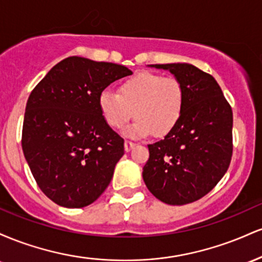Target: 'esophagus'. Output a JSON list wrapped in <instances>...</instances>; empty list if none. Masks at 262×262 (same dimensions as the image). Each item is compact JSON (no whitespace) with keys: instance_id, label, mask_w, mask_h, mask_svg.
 I'll list each match as a JSON object with an SVG mask.
<instances>
[{"instance_id":"esophagus-1","label":"esophagus","mask_w":262,"mask_h":262,"mask_svg":"<svg viewBox=\"0 0 262 262\" xmlns=\"http://www.w3.org/2000/svg\"><path fill=\"white\" fill-rule=\"evenodd\" d=\"M134 146H135V144L133 143V141H125V143H124V149H125V151H130V150L132 149H133L134 148Z\"/></svg>"}]
</instances>
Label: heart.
<instances>
[{"instance_id":"b5f03b06","label":"heart","mask_w":262,"mask_h":262,"mask_svg":"<svg viewBox=\"0 0 262 262\" xmlns=\"http://www.w3.org/2000/svg\"><path fill=\"white\" fill-rule=\"evenodd\" d=\"M98 108L111 128L119 129L134 117L125 129L128 138L154 133L164 137L176 127L183 111V89L179 80L159 74H135L119 85L118 95L104 90L98 96Z\"/></svg>"}]
</instances>
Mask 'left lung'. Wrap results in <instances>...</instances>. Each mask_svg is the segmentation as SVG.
<instances>
[{"label": "left lung", "instance_id": "left-lung-1", "mask_svg": "<svg viewBox=\"0 0 262 262\" xmlns=\"http://www.w3.org/2000/svg\"><path fill=\"white\" fill-rule=\"evenodd\" d=\"M167 70L183 89L179 123L164 139L149 144L143 167L146 187L161 202L182 206L206 196L229 167L233 112L209 74L187 62L148 65Z\"/></svg>", "mask_w": 262, "mask_h": 262}]
</instances>
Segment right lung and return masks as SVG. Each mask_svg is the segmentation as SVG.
<instances>
[{
  "instance_id": "add662e5",
  "label": "right lung",
  "mask_w": 262,
  "mask_h": 262,
  "mask_svg": "<svg viewBox=\"0 0 262 262\" xmlns=\"http://www.w3.org/2000/svg\"><path fill=\"white\" fill-rule=\"evenodd\" d=\"M132 74L123 65L70 56L29 96L23 154L39 188L59 206L82 208L110 185L124 140L104 122L98 96Z\"/></svg>"
}]
</instances>
